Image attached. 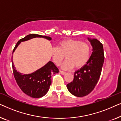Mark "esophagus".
Listing matches in <instances>:
<instances>
[{
    "instance_id": "1",
    "label": "esophagus",
    "mask_w": 121,
    "mask_h": 121,
    "mask_svg": "<svg viewBox=\"0 0 121 121\" xmlns=\"http://www.w3.org/2000/svg\"><path fill=\"white\" fill-rule=\"evenodd\" d=\"M60 73L61 74H62V75H64V74H65L66 73L65 72H63V71H62V70H60Z\"/></svg>"
}]
</instances>
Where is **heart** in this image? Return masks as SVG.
Returning a JSON list of instances; mask_svg holds the SVG:
<instances>
[{
    "label": "heart",
    "instance_id": "1",
    "mask_svg": "<svg viewBox=\"0 0 121 121\" xmlns=\"http://www.w3.org/2000/svg\"><path fill=\"white\" fill-rule=\"evenodd\" d=\"M90 46L87 42L67 39L61 41L58 47L53 48L52 56L57 65L62 62L65 56L67 59L62 64V68L68 70L74 66L77 68H80L85 65L90 58Z\"/></svg>",
    "mask_w": 121,
    "mask_h": 121
}]
</instances>
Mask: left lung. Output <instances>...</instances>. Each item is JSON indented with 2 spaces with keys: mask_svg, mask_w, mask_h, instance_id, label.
Masks as SVG:
<instances>
[{
  "mask_svg": "<svg viewBox=\"0 0 121 121\" xmlns=\"http://www.w3.org/2000/svg\"><path fill=\"white\" fill-rule=\"evenodd\" d=\"M92 47V52L88 62L74 73L73 81L68 84V90L77 97L90 94L98 82L104 62L103 45L97 39L88 38Z\"/></svg>",
  "mask_w": 121,
  "mask_h": 121,
  "instance_id": "obj_1",
  "label": "left lung"
}]
</instances>
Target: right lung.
I'll list each match as a JSON object with an SVG mask.
<instances>
[{
  "instance_id": "1",
  "label": "right lung",
  "mask_w": 121,
  "mask_h": 121,
  "mask_svg": "<svg viewBox=\"0 0 121 121\" xmlns=\"http://www.w3.org/2000/svg\"><path fill=\"white\" fill-rule=\"evenodd\" d=\"M43 37L51 40L50 37L37 34H30L21 39L17 42L13 49V53L21 42L29 40L33 38ZM12 61L13 74L16 82L21 90L33 98H40L47 93L51 84V77L53 74L59 72V69L53 63L49 61L43 67L36 72L29 74H22L17 72Z\"/></svg>"
}]
</instances>
